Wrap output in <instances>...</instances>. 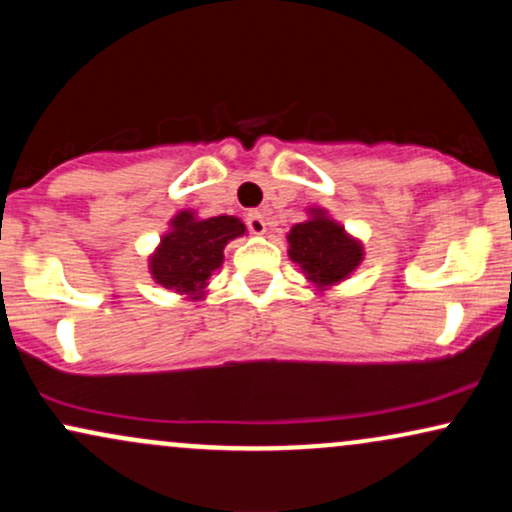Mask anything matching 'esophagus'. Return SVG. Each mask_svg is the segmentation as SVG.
Returning a JSON list of instances; mask_svg holds the SVG:
<instances>
[{
	"label": "esophagus",
	"instance_id": "esophagus-1",
	"mask_svg": "<svg viewBox=\"0 0 512 512\" xmlns=\"http://www.w3.org/2000/svg\"><path fill=\"white\" fill-rule=\"evenodd\" d=\"M245 223H248L250 233H255V236H264V233H267V219H264L262 211H250V214L245 216Z\"/></svg>",
	"mask_w": 512,
	"mask_h": 512
}]
</instances>
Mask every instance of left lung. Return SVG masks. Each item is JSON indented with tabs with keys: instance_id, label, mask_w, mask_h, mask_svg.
Segmentation results:
<instances>
[{
	"instance_id": "8db88e82",
	"label": "left lung",
	"mask_w": 512,
	"mask_h": 512,
	"mask_svg": "<svg viewBox=\"0 0 512 512\" xmlns=\"http://www.w3.org/2000/svg\"><path fill=\"white\" fill-rule=\"evenodd\" d=\"M289 240V257L303 269L305 279L317 289L349 279L363 262V245L351 238L325 209H310V219L296 223Z\"/></svg>"
}]
</instances>
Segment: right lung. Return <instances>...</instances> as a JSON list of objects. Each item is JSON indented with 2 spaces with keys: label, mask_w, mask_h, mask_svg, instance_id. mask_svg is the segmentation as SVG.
Listing matches in <instances>:
<instances>
[{
  "label": "right lung",
  "mask_w": 512,
  "mask_h": 512,
  "mask_svg": "<svg viewBox=\"0 0 512 512\" xmlns=\"http://www.w3.org/2000/svg\"><path fill=\"white\" fill-rule=\"evenodd\" d=\"M243 233L245 223L236 216L197 219L195 211H180L151 255L149 272L163 289L185 293L197 301L204 296L209 276L223 264V248L228 240Z\"/></svg>",
  "instance_id": "1"
}]
</instances>
